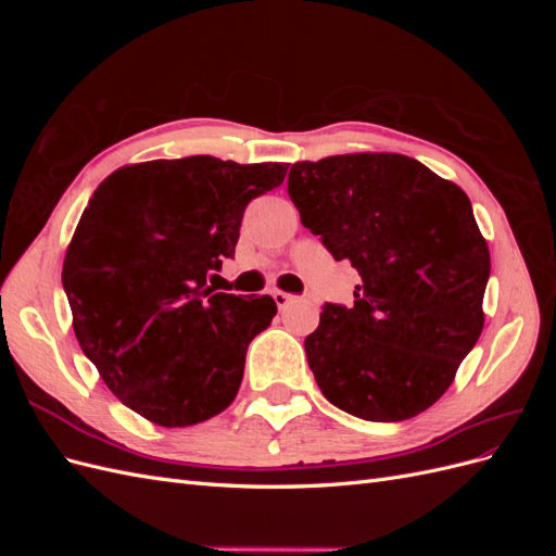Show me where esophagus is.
<instances>
[{"label":"esophagus","mask_w":556,"mask_h":556,"mask_svg":"<svg viewBox=\"0 0 556 556\" xmlns=\"http://www.w3.org/2000/svg\"><path fill=\"white\" fill-rule=\"evenodd\" d=\"M274 301H276L278 308H288V306L292 304V301H296V296H294V294H288V292L276 290V292H274Z\"/></svg>","instance_id":"1"}]
</instances>
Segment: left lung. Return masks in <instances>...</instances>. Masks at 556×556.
I'll use <instances>...</instances> for the list:
<instances>
[{
	"label": "left lung",
	"mask_w": 556,
	"mask_h": 556,
	"mask_svg": "<svg viewBox=\"0 0 556 556\" xmlns=\"http://www.w3.org/2000/svg\"><path fill=\"white\" fill-rule=\"evenodd\" d=\"M288 192L301 225L362 276L355 306L325 304L304 343L319 390L368 422L425 413L484 325L490 248L466 192L396 153L296 162Z\"/></svg>",
	"instance_id": "1"
}]
</instances>
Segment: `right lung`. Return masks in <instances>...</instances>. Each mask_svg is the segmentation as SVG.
Returning a JSON list of instances; mask_svg holds the SVG:
<instances>
[{"mask_svg": "<svg viewBox=\"0 0 556 556\" xmlns=\"http://www.w3.org/2000/svg\"><path fill=\"white\" fill-rule=\"evenodd\" d=\"M288 164L211 155L127 164L94 190L66 248L62 285L86 357L127 408L190 427L237 396L271 296L215 292L243 211Z\"/></svg>", "mask_w": 556, "mask_h": 556, "instance_id": "1", "label": "right lung"}]
</instances>
